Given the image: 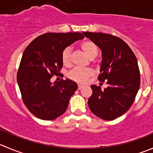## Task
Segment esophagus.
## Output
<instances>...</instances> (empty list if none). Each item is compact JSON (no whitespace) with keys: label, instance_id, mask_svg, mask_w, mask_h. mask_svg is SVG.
<instances>
[{"label":"esophagus","instance_id":"1","mask_svg":"<svg viewBox=\"0 0 153 153\" xmlns=\"http://www.w3.org/2000/svg\"><path fill=\"white\" fill-rule=\"evenodd\" d=\"M84 88L83 85H78V89H79V90L82 89V88Z\"/></svg>","mask_w":153,"mask_h":153}]
</instances>
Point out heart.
Instances as JSON below:
<instances>
[{
  "instance_id": "heart-1",
  "label": "heart",
  "mask_w": 153,
  "mask_h": 153,
  "mask_svg": "<svg viewBox=\"0 0 153 153\" xmlns=\"http://www.w3.org/2000/svg\"><path fill=\"white\" fill-rule=\"evenodd\" d=\"M80 47L84 53L89 59L97 56V47L93 42L86 40L81 43ZM71 49L70 47H67L62 51V60L65 65H71ZM93 74V72L90 69H81V68H74L70 72L69 77L72 80L78 83H84L86 82L87 79Z\"/></svg>"
}]
</instances>
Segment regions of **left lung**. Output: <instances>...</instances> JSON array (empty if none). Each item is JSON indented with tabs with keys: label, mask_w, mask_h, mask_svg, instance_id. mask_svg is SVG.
<instances>
[{
	"label": "left lung",
	"mask_w": 153,
	"mask_h": 153,
	"mask_svg": "<svg viewBox=\"0 0 153 153\" xmlns=\"http://www.w3.org/2000/svg\"><path fill=\"white\" fill-rule=\"evenodd\" d=\"M102 54L98 80H107V88L91 85L92 94L88 104L93 114L104 120H113L129 110L140 85L137 60L128 45L119 37L82 32Z\"/></svg>",
	"instance_id": "1"
}]
</instances>
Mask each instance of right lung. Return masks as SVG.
<instances>
[{
    "label": "right lung",
    "mask_w": 153,
    "mask_h": 153,
    "mask_svg": "<svg viewBox=\"0 0 153 153\" xmlns=\"http://www.w3.org/2000/svg\"><path fill=\"white\" fill-rule=\"evenodd\" d=\"M84 38L79 32L46 33L34 39L25 50L17 73V82L24 104L29 111L43 120L62 116L70 98L78 88L69 79L55 81L63 66L62 51Z\"/></svg>",
    "instance_id": "add662e5"
}]
</instances>
